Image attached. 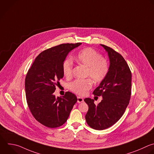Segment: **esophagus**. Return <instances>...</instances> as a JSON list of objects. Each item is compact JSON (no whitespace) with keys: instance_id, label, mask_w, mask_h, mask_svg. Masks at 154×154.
Returning a JSON list of instances; mask_svg holds the SVG:
<instances>
[{"instance_id":"34e87169","label":"esophagus","mask_w":154,"mask_h":154,"mask_svg":"<svg viewBox=\"0 0 154 154\" xmlns=\"http://www.w3.org/2000/svg\"><path fill=\"white\" fill-rule=\"evenodd\" d=\"M83 101H84L83 98L79 97V96L77 97V102H78V103H82V102H83Z\"/></svg>"}]
</instances>
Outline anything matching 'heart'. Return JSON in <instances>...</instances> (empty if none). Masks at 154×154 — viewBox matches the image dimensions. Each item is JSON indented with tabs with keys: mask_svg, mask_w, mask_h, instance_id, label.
<instances>
[{
	"mask_svg": "<svg viewBox=\"0 0 154 154\" xmlns=\"http://www.w3.org/2000/svg\"><path fill=\"white\" fill-rule=\"evenodd\" d=\"M75 61L80 65L87 68L86 76L90 77L95 83H99L106 77L109 71V63L107 60L101 57V54L91 48L82 49L75 57ZM63 72L66 77L72 74L73 62L71 59L67 58L63 63ZM90 79H77L69 85V89L79 95H84L92 86Z\"/></svg>",
	"mask_w": 154,
	"mask_h": 154,
	"instance_id": "1",
	"label": "heart"
}]
</instances>
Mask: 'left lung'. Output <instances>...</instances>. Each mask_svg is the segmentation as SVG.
Listing matches in <instances>:
<instances>
[{
    "mask_svg": "<svg viewBox=\"0 0 154 154\" xmlns=\"http://www.w3.org/2000/svg\"><path fill=\"white\" fill-rule=\"evenodd\" d=\"M100 45L108 53L110 65L106 77L93 94L102 96L103 100L95 105L93 99H84L89 106L85 116L86 123L96 130L107 129L117 122L125 112L131 95L132 74L126 60L112 48Z\"/></svg>",
    "mask_w": 154,
    "mask_h": 154,
    "instance_id": "left-lung-1",
    "label": "left lung"
}]
</instances>
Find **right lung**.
<instances>
[{
  "label": "right lung",
  "instance_id": "obj_1",
  "mask_svg": "<svg viewBox=\"0 0 154 154\" xmlns=\"http://www.w3.org/2000/svg\"><path fill=\"white\" fill-rule=\"evenodd\" d=\"M81 44H61L43 51L26 75L25 87L29 109L35 119L48 128L63 125L77 101V97L69 91L57 98L53 93L63 77L62 67L67 55Z\"/></svg>",
  "mask_w": 154,
  "mask_h": 154
}]
</instances>
